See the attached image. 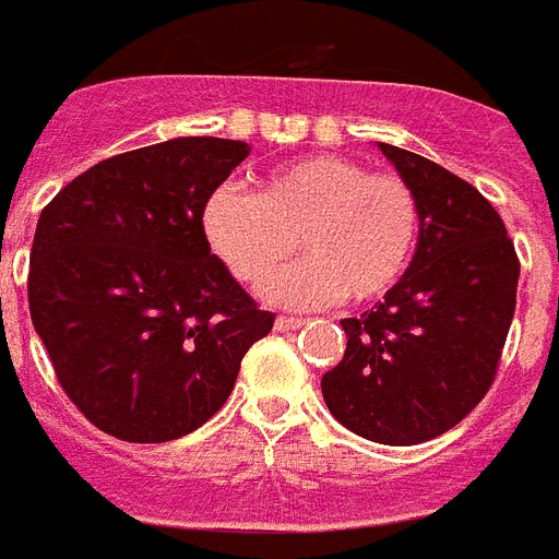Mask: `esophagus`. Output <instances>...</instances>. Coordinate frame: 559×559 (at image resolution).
<instances>
[{"mask_svg": "<svg viewBox=\"0 0 559 559\" xmlns=\"http://www.w3.org/2000/svg\"><path fill=\"white\" fill-rule=\"evenodd\" d=\"M304 321L301 319H295V316H278L275 319V330H281V333H289V330H298Z\"/></svg>", "mask_w": 559, "mask_h": 559, "instance_id": "1", "label": "esophagus"}]
</instances>
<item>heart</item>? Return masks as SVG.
<instances>
[{"instance_id":"b5f03b06","label":"heart","mask_w":559,"mask_h":559,"mask_svg":"<svg viewBox=\"0 0 559 559\" xmlns=\"http://www.w3.org/2000/svg\"><path fill=\"white\" fill-rule=\"evenodd\" d=\"M203 233L235 278L266 287L272 301L319 307L365 304L396 287L421 233L419 194L396 171H370L338 154H310L261 177L255 194L217 189L203 209Z\"/></svg>"}]
</instances>
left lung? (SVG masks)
<instances>
[{
	"label": "left lung",
	"mask_w": 559,
	"mask_h": 559,
	"mask_svg": "<svg viewBox=\"0 0 559 559\" xmlns=\"http://www.w3.org/2000/svg\"><path fill=\"white\" fill-rule=\"evenodd\" d=\"M379 148L419 194V243L384 301L342 321L347 350L321 376V393L358 437L419 444L460 425L491 390L520 258L500 212L468 180L407 148Z\"/></svg>",
	"instance_id": "left-lung-1"
}]
</instances>
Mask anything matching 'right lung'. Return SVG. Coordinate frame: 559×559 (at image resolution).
<instances>
[{
	"label": "right lung",
	"mask_w": 559,
	"mask_h": 559,
	"mask_svg": "<svg viewBox=\"0 0 559 559\" xmlns=\"http://www.w3.org/2000/svg\"><path fill=\"white\" fill-rule=\"evenodd\" d=\"M247 143L177 138L108 157L36 224L28 304L66 396L122 442H169L229 399L275 324L212 255L203 209Z\"/></svg>",
	"instance_id": "add662e5"
}]
</instances>
